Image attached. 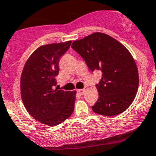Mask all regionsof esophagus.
Masks as SVG:
<instances>
[{"instance_id":"esophagus-1","label":"esophagus","mask_w":156,"mask_h":156,"mask_svg":"<svg viewBox=\"0 0 156 156\" xmlns=\"http://www.w3.org/2000/svg\"><path fill=\"white\" fill-rule=\"evenodd\" d=\"M77 93H79L80 95H83L85 93V90L84 89H80V90H77Z\"/></svg>"}]
</instances>
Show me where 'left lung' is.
Returning a JSON list of instances; mask_svg holds the SVG:
<instances>
[{"mask_svg":"<svg viewBox=\"0 0 156 156\" xmlns=\"http://www.w3.org/2000/svg\"><path fill=\"white\" fill-rule=\"evenodd\" d=\"M71 47L83 57L90 70H100L103 73L96 85L99 99L92 106L93 112L113 116L126 110L139 87L137 66L129 51L103 33H94L73 41Z\"/></svg>","mask_w":156,"mask_h":156,"instance_id":"1","label":"left lung"}]
</instances>
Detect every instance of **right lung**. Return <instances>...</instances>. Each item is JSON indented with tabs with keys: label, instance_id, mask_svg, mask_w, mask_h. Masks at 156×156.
Returning a JSON list of instances; mask_svg holds the SVG:
<instances>
[{
	"label": "right lung",
	"instance_id": "obj_1",
	"mask_svg": "<svg viewBox=\"0 0 156 156\" xmlns=\"http://www.w3.org/2000/svg\"><path fill=\"white\" fill-rule=\"evenodd\" d=\"M72 41L38 47L27 60L20 78V94L27 111L38 122L49 126L60 124L74 110L76 91L58 90L60 57Z\"/></svg>",
	"mask_w": 156,
	"mask_h": 156
}]
</instances>
